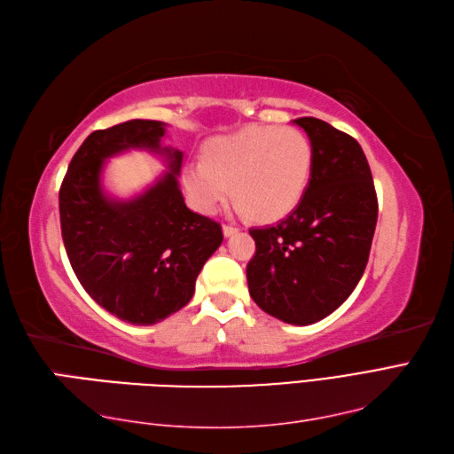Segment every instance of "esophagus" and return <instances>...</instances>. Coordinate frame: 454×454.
<instances>
[{"label":"esophagus","instance_id":"esophagus-1","mask_svg":"<svg viewBox=\"0 0 454 454\" xmlns=\"http://www.w3.org/2000/svg\"><path fill=\"white\" fill-rule=\"evenodd\" d=\"M239 231H240V229H239V227H235V225H229V223H227V225H223V235H225V237L235 235V233H239Z\"/></svg>","mask_w":454,"mask_h":454}]
</instances>
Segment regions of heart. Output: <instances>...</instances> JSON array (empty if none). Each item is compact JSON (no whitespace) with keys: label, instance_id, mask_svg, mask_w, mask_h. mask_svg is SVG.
Masks as SVG:
<instances>
[{"label":"heart","instance_id":"heart-1","mask_svg":"<svg viewBox=\"0 0 454 454\" xmlns=\"http://www.w3.org/2000/svg\"><path fill=\"white\" fill-rule=\"evenodd\" d=\"M312 142L294 127L248 125L209 140L202 161L184 168V189L200 212L229 192L252 219L275 221L296 207L310 181Z\"/></svg>","mask_w":454,"mask_h":454}]
</instances>
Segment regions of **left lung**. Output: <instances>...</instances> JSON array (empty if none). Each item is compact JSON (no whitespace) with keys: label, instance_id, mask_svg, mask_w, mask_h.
I'll use <instances>...</instances> for the list:
<instances>
[{"label":"left lung","instance_id":"left-lung-1","mask_svg":"<svg viewBox=\"0 0 454 454\" xmlns=\"http://www.w3.org/2000/svg\"><path fill=\"white\" fill-rule=\"evenodd\" d=\"M312 142L314 163L301 202L278 225L250 229L252 301L293 325L327 317L366 270L378 196L360 144L316 117L294 119Z\"/></svg>","mask_w":454,"mask_h":454}]
</instances>
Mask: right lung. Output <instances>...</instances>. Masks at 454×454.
<instances>
[{
    "instance_id": "obj_1",
    "label": "right lung",
    "mask_w": 454,
    "mask_h": 454,
    "mask_svg": "<svg viewBox=\"0 0 454 454\" xmlns=\"http://www.w3.org/2000/svg\"><path fill=\"white\" fill-rule=\"evenodd\" d=\"M165 123L132 119L94 130L73 156L59 189L63 245L84 291L135 325L158 324L191 302L198 273L223 242L217 221L184 204L176 175L183 152L161 146ZM150 149L168 161L156 185L130 201L101 186L107 157Z\"/></svg>"
}]
</instances>
